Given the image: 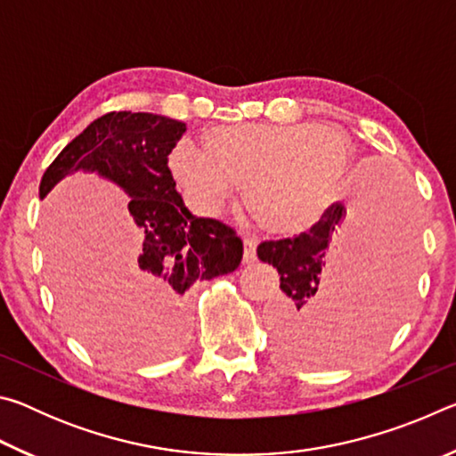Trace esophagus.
<instances>
[{
	"mask_svg": "<svg viewBox=\"0 0 456 456\" xmlns=\"http://www.w3.org/2000/svg\"><path fill=\"white\" fill-rule=\"evenodd\" d=\"M256 247L253 239H243V264H253L256 261Z\"/></svg>",
	"mask_w": 456,
	"mask_h": 456,
	"instance_id": "34e87169",
	"label": "esophagus"
}]
</instances>
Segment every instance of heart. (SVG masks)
<instances>
[{"label":"heart","mask_w":456,"mask_h":456,"mask_svg":"<svg viewBox=\"0 0 456 456\" xmlns=\"http://www.w3.org/2000/svg\"><path fill=\"white\" fill-rule=\"evenodd\" d=\"M200 149L176 142L167 168L192 207L219 211L243 184V205L261 229L296 235L318 219L350 163L342 130L312 125H217Z\"/></svg>","instance_id":"1"}]
</instances>
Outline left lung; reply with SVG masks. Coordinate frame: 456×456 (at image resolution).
Returning a JSON list of instances; mask_svg holds the SVG:
<instances>
[{
  "label": "left lung",
  "instance_id": "obj_1",
  "mask_svg": "<svg viewBox=\"0 0 456 456\" xmlns=\"http://www.w3.org/2000/svg\"><path fill=\"white\" fill-rule=\"evenodd\" d=\"M368 183L358 211L334 203L307 233L257 245L280 273L267 328L285 360L336 364L396 323L414 273L412 197L396 179Z\"/></svg>",
  "mask_w": 456,
  "mask_h": 456
}]
</instances>
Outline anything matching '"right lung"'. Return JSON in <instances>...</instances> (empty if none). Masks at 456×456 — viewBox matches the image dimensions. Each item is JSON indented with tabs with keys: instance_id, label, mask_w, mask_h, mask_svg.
<instances>
[{
	"instance_id": "1",
	"label": "right lung",
	"mask_w": 456,
	"mask_h": 456,
	"mask_svg": "<svg viewBox=\"0 0 456 456\" xmlns=\"http://www.w3.org/2000/svg\"><path fill=\"white\" fill-rule=\"evenodd\" d=\"M184 130V122L160 114L108 112L68 142L40 183V197H45L68 173L84 168L125 189L142 243L114 280L100 283V293L110 302L104 304L106 312L112 314L117 304L118 328L136 326L157 338V354H173L184 344L189 330L184 293L191 285L235 272L243 257L235 229L217 219L192 217L176 192L167 154ZM114 281L117 303L110 299ZM106 326H112V334L117 331V323Z\"/></svg>"
}]
</instances>
